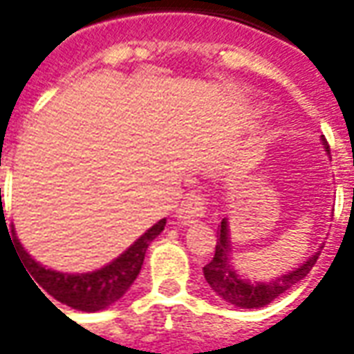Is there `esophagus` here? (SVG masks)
I'll list each match as a JSON object with an SVG mask.
<instances>
[{
	"label": "esophagus",
	"mask_w": 354,
	"mask_h": 354,
	"mask_svg": "<svg viewBox=\"0 0 354 354\" xmlns=\"http://www.w3.org/2000/svg\"><path fill=\"white\" fill-rule=\"evenodd\" d=\"M205 213H207V199H205L203 194H197V192L186 194L176 209V217L180 218L184 225H187V223H196L199 218H203L205 217Z\"/></svg>",
	"instance_id": "esophagus-1"
}]
</instances>
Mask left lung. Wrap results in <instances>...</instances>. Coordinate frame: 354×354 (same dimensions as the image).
Masks as SVG:
<instances>
[{
    "instance_id": "left-lung-1",
    "label": "left lung",
    "mask_w": 354,
    "mask_h": 354,
    "mask_svg": "<svg viewBox=\"0 0 354 354\" xmlns=\"http://www.w3.org/2000/svg\"><path fill=\"white\" fill-rule=\"evenodd\" d=\"M322 141H324L326 151L329 153L326 137ZM318 256L319 252H316L312 258L306 259L302 266H298L295 271L275 277L271 283H250L246 279L238 277L234 268L230 266V234H228L227 218H223L221 228L217 230L215 256L203 268V275H205L209 287L213 288V292L223 300H227L238 308H261L269 302H273L277 297H281L283 292H287L295 283L306 277L310 269L314 268V263L318 261Z\"/></svg>"
}]
</instances>
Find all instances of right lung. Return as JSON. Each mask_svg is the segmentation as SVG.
Returning <instances> with one entry per match:
<instances>
[{
    "instance_id": "obj_1",
    "label": "right lung",
    "mask_w": 354,
    "mask_h": 354,
    "mask_svg": "<svg viewBox=\"0 0 354 354\" xmlns=\"http://www.w3.org/2000/svg\"><path fill=\"white\" fill-rule=\"evenodd\" d=\"M165 225H167V218H160L157 225H153L143 236L137 238L136 242L112 263H108L102 269H96L93 273H81V275H67V273L42 268L38 261L26 254V250L21 246L17 236L13 240L23 252L26 263L30 266L28 273L38 283V287L44 288L50 297H54L57 302L66 306L83 310V312H96V310L108 308L110 304L118 302L126 295L127 288L131 287V283L141 271L147 248L162 232Z\"/></svg>"
}]
</instances>
